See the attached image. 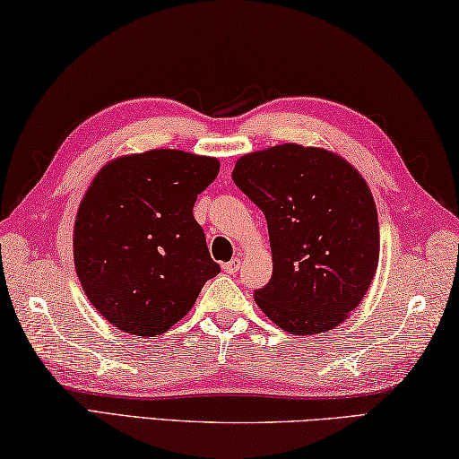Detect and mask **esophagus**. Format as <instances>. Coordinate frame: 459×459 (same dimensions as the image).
Instances as JSON below:
<instances>
[{
	"label": "esophagus",
	"instance_id": "1",
	"mask_svg": "<svg viewBox=\"0 0 459 459\" xmlns=\"http://www.w3.org/2000/svg\"><path fill=\"white\" fill-rule=\"evenodd\" d=\"M223 272H225V274H236V272L239 270V258H234V260H230V262H225L223 264Z\"/></svg>",
	"mask_w": 459,
	"mask_h": 459
}]
</instances>
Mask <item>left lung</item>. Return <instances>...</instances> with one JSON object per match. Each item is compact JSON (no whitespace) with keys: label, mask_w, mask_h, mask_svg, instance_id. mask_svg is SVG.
I'll list each match as a JSON object with an SVG mask.
<instances>
[{"label":"left lung","mask_w":459,"mask_h":459,"mask_svg":"<svg viewBox=\"0 0 459 459\" xmlns=\"http://www.w3.org/2000/svg\"><path fill=\"white\" fill-rule=\"evenodd\" d=\"M231 177L268 221L274 272L254 290L264 315L292 334L341 325L379 262V220L363 177L334 152L294 143L242 157Z\"/></svg>","instance_id":"obj_1"}]
</instances>
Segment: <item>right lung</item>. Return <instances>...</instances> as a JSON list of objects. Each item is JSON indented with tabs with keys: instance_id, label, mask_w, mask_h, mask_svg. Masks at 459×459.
<instances>
[{
	"instance_id": "obj_1",
	"label": "right lung",
	"mask_w": 459,
	"mask_h": 459,
	"mask_svg": "<svg viewBox=\"0 0 459 459\" xmlns=\"http://www.w3.org/2000/svg\"><path fill=\"white\" fill-rule=\"evenodd\" d=\"M217 173V159L155 149L112 160L94 177L76 215L74 264L110 325L136 336L165 333L220 274L193 217Z\"/></svg>"
}]
</instances>
